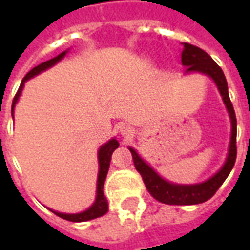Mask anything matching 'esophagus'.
Returning a JSON list of instances; mask_svg holds the SVG:
<instances>
[{
  "label": "esophagus",
  "mask_w": 250,
  "mask_h": 250,
  "mask_svg": "<svg viewBox=\"0 0 250 250\" xmlns=\"http://www.w3.org/2000/svg\"><path fill=\"white\" fill-rule=\"evenodd\" d=\"M132 134H134V130L131 128L130 125H123L120 128V135L123 136V138H131Z\"/></svg>",
  "instance_id": "34e87169"
}]
</instances>
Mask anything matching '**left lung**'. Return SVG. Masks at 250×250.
Returning <instances> with one entry per match:
<instances>
[{"label":"left lung","mask_w":250,"mask_h":250,"mask_svg":"<svg viewBox=\"0 0 250 250\" xmlns=\"http://www.w3.org/2000/svg\"><path fill=\"white\" fill-rule=\"evenodd\" d=\"M184 51H182V65L186 66V73L191 72H198L209 76L220 91L224 104H225L228 114L230 118V142H229V150H228V157H226L225 163L222 167L210 178H208L201 184L194 185H178L168 182L165 178H162L143 158L136 152L135 148L128 147L135 168L141 173L143 182L146 185V188L148 193L151 194L154 198L167 205H197L202 204L205 201L210 199L215 194V191L220 188V186L224 184V181L228 178L230 174L231 168L234 166L237 157V147H236V136H237V120L233 104L229 99V92H228V83H226L225 75L217 62L211 57L202 51L198 46H194L188 42H182Z\"/></svg>","instance_id":"1"}]
</instances>
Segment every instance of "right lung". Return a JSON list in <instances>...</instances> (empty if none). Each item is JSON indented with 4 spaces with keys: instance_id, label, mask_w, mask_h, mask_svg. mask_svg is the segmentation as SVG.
Instances as JSON below:
<instances>
[{
    "instance_id": "right-lung-1",
    "label": "right lung",
    "mask_w": 250,
    "mask_h": 250,
    "mask_svg": "<svg viewBox=\"0 0 250 250\" xmlns=\"http://www.w3.org/2000/svg\"><path fill=\"white\" fill-rule=\"evenodd\" d=\"M68 51L62 52L59 56L53 57L51 60H48L45 62H41L40 65L35 66L32 71H29L26 73V76L22 79L21 82V85H20L19 91L16 93V96L13 99V104H12V115L14 112V108H16V104L19 102L20 96H21V92L24 89L25 83L28 82L29 79L35 77L36 75H39L41 72L46 71L49 69L51 66H53L55 64H57L59 62H62L64 56H65ZM119 147V142L116 141L115 138L109 139L107 143H104L103 146L99 148L98 151V161H99V174H98V185H96V198H95V202H93L87 210H84L82 213H75V214H68V213H60V211H55L52 210L53 213L59 217H62L66 221H72V222H84V221H89V220H95L98 217H102L104 215L107 211H108V202H107V198L103 193V186H104V181H105V177H107V173H108L109 168V162H111V155L112 152Z\"/></svg>"
}]
</instances>
